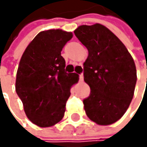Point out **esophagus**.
<instances>
[{
    "label": "esophagus",
    "instance_id": "1",
    "mask_svg": "<svg viewBox=\"0 0 147 147\" xmlns=\"http://www.w3.org/2000/svg\"><path fill=\"white\" fill-rule=\"evenodd\" d=\"M83 80H84V76H83V74H80L79 75V81L83 82Z\"/></svg>",
    "mask_w": 147,
    "mask_h": 147
}]
</instances>
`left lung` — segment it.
Segmentation results:
<instances>
[{
	"mask_svg": "<svg viewBox=\"0 0 147 147\" xmlns=\"http://www.w3.org/2000/svg\"><path fill=\"white\" fill-rule=\"evenodd\" d=\"M74 33L88 50L84 80L91 92L83 100L84 110L97 124H112L124 115L133 98L135 63L123 42L102 24L81 25Z\"/></svg>",
	"mask_w": 147,
	"mask_h": 147,
	"instance_id": "8db88e82",
	"label": "left lung"
}]
</instances>
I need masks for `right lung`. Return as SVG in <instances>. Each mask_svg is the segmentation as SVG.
Instances as JSON below:
<instances>
[{"label": "right lung", "instance_id": "obj_1", "mask_svg": "<svg viewBox=\"0 0 147 147\" xmlns=\"http://www.w3.org/2000/svg\"><path fill=\"white\" fill-rule=\"evenodd\" d=\"M72 36L63 30L41 32L21 57L16 92L28 119L39 127L53 126L63 119L70 88L78 81L76 73L65 71L61 55Z\"/></svg>", "mask_w": 147, "mask_h": 147}]
</instances>
